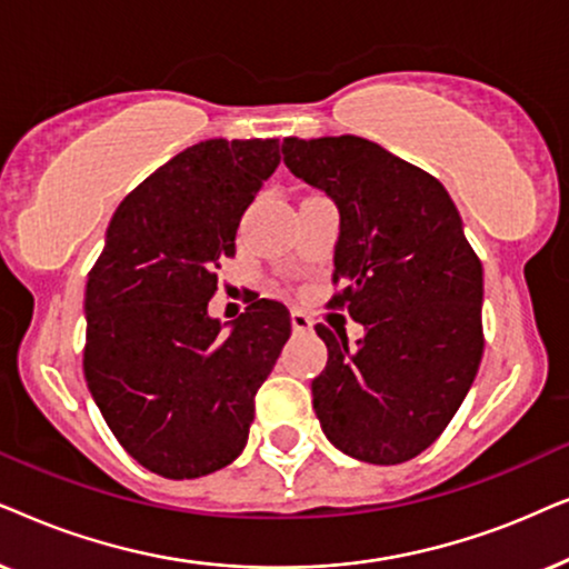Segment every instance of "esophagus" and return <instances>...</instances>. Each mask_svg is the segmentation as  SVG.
I'll list each match as a JSON object with an SVG mask.
<instances>
[{
  "mask_svg": "<svg viewBox=\"0 0 569 569\" xmlns=\"http://www.w3.org/2000/svg\"><path fill=\"white\" fill-rule=\"evenodd\" d=\"M291 325H293V332H309L312 330V317L301 312V309H293L291 312Z\"/></svg>",
  "mask_w": 569,
  "mask_h": 569,
  "instance_id": "esophagus-1",
  "label": "esophagus"
}]
</instances>
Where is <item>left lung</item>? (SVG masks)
<instances>
[{
  "instance_id": "obj_1",
  "label": "left lung",
  "mask_w": 569,
  "mask_h": 569,
  "mask_svg": "<svg viewBox=\"0 0 569 569\" xmlns=\"http://www.w3.org/2000/svg\"><path fill=\"white\" fill-rule=\"evenodd\" d=\"M283 163L336 202L343 291L330 305L363 325L353 348L315 328L328 346L315 413L346 456L403 463L442 435L479 372L481 262L448 189L377 142L286 138Z\"/></svg>"
}]
</instances>
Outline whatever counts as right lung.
<instances>
[{
  "label": "right lung",
  "instance_id": "obj_1",
  "mask_svg": "<svg viewBox=\"0 0 569 569\" xmlns=\"http://www.w3.org/2000/svg\"><path fill=\"white\" fill-rule=\"evenodd\" d=\"M278 140H202L121 200L86 286V382L121 448L163 479L233 463L291 315L254 299L239 320L208 315L226 257Z\"/></svg>",
  "mask_w": 569,
  "mask_h": 569
}]
</instances>
